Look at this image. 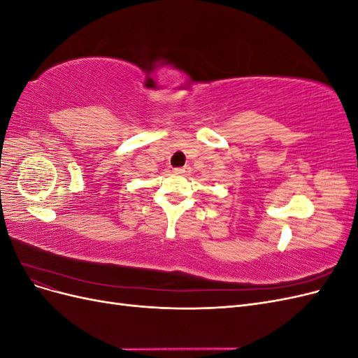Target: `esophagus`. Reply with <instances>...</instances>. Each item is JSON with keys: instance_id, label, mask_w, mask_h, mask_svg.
<instances>
[{"instance_id": "obj_1", "label": "esophagus", "mask_w": 358, "mask_h": 358, "mask_svg": "<svg viewBox=\"0 0 358 358\" xmlns=\"http://www.w3.org/2000/svg\"><path fill=\"white\" fill-rule=\"evenodd\" d=\"M191 171V169L188 166H183V167H178L175 169V173L176 175H188V173Z\"/></svg>"}]
</instances>
